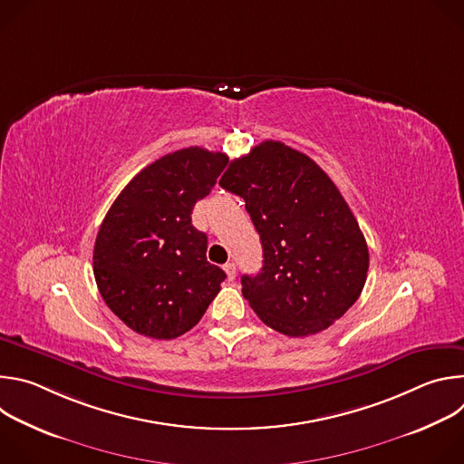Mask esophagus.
Instances as JSON below:
<instances>
[{
	"label": "esophagus",
	"instance_id": "esophagus-1",
	"mask_svg": "<svg viewBox=\"0 0 464 464\" xmlns=\"http://www.w3.org/2000/svg\"><path fill=\"white\" fill-rule=\"evenodd\" d=\"M224 272L227 274V279L229 281H233L235 277H237V266L233 262H227V264H224Z\"/></svg>",
	"mask_w": 464,
	"mask_h": 464
}]
</instances>
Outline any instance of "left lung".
Masks as SVG:
<instances>
[{
	"label": "left lung",
	"mask_w": 464,
	"mask_h": 464,
	"mask_svg": "<svg viewBox=\"0 0 464 464\" xmlns=\"http://www.w3.org/2000/svg\"><path fill=\"white\" fill-rule=\"evenodd\" d=\"M220 185L240 196L260 235L262 268L242 294L277 333L304 338L340 319L360 297L365 237L326 172L281 141H264L229 163Z\"/></svg>",
	"instance_id": "left-lung-1"
}]
</instances>
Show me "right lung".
<instances>
[{
  "label": "right lung",
  "instance_id": "1",
  "mask_svg": "<svg viewBox=\"0 0 464 464\" xmlns=\"http://www.w3.org/2000/svg\"><path fill=\"white\" fill-rule=\"evenodd\" d=\"M227 156L181 149L145 167L117 196L93 247V276L110 310L134 333L174 340L202 319L226 279L190 222Z\"/></svg>",
  "mask_w": 464,
  "mask_h": 464
}]
</instances>
